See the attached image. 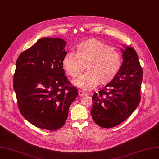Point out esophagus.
Masks as SVG:
<instances>
[{
	"mask_svg": "<svg viewBox=\"0 0 159 159\" xmlns=\"http://www.w3.org/2000/svg\"><path fill=\"white\" fill-rule=\"evenodd\" d=\"M86 94H87V93L86 92H83V91H82V90H79V95L80 96H85Z\"/></svg>",
	"mask_w": 159,
	"mask_h": 159,
	"instance_id": "34e87169",
	"label": "esophagus"
}]
</instances>
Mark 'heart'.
<instances>
[{
    "mask_svg": "<svg viewBox=\"0 0 159 159\" xmlns=\"http://www.w3.org/2000/svg\"><path fill=\"white\" fill-rule=\"evenodd\" d=\"M62 67L73 78L86 71L73 82L80 89L89 90L99 83L106 84L112 81L121 66V56L112 47L96 39H90L76 46V54L67 52L62 60Z\"/></svg>",
    "mask_w": 159,
    "mask_h": 159,
    "instance_id": "b5f03b06",
    "label": "heart"
}]
</instances>
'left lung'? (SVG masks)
Wrapping results in <instances>:
<instances>
[{
    "label": "left lung",
    "mask_w": 159,
    "mask_h": 159,
    "mask_svg": "<svg viewBox=\"0 0 159 159\" xmlns=\"http://www.w3.org/2000/svg\"><path fill=\"white\" fill-rule=\"evenodd\" d=\"M122 63L115 79L92 98L91 115L96 124L109 128L130 116L140 102L143 70L136 52L123 44Z\"/></svg>",
    "instance_id": "8db88e82"
}]
</instances>
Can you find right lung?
Wrapping results in <instances>:
<instances>
[{
  "label": "right lung",
  "instance_id": "obj_1",
  "mask_svg": "<svg viewBox=\"0 0 159 159\" xmlns=\"http://www.w3.org/2000/svg\"><path fill=\"white\" fill-rule=\"evenodd\" d=\"M66 44L60 38H41L16 61L13 84L20 113L34 126L50 131L65 125L78 95L62 67Z\"/></svg>",
  "mask_w": 159,
  "mask_h": 159
}]
</instances>
